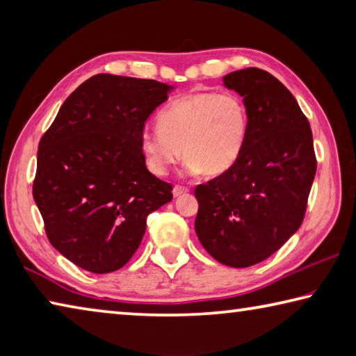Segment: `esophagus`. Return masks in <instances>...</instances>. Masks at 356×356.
<instances>
[{"mask_svg":"<svg viewBox=\"0 0 356 356\" xmlns=\"http://www.w3.org/2000/svg\"><path fill=\"white\" fill-rule=\"evenodd\" d=\"M190 190L186 188V186H182V185H176L172 188V195H174V197H179V196H182V195H186V193H188Z\"/></svg>","mask_w":356,"mask_h":356,"instance_id":"obj_1","label":"esophagus"}]
</instances>
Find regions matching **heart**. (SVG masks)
Masks as SVG:
<instances>
[{
	"label": "heart",
	"instance_id": "b5f03b06",
	"mask_svg": "<svg viewBox=\"0 0 356 356\" xmlns=\"http://www.w3.org/2000/svg\"><path fill=\"white\" fill-rule=\"evenodd\" d=\"M156 124L159 130H144L140 136L150 172L165 176L184 154L186 171L215 177L231 170L242 154L248 108L237 94L195 92L163 108Z\"/></svg>",
	"mask_w": 356,
	"mask_h": 356
}]
</instances>
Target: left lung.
<instances>
[{"label": "left lung", "mask_w": 356, "mask_h": 356, "mask_svg": "<svg viewBox=\"0 0 356 356\" xmlns=\"http://www.w3.org/2000/svg\"><path fill=\"white\" fill-rule=\"evenodd\" d=\"M222 81L243 97L248 135L231 170L195 188V229L213 259L245 268L298 231L317 161L308 119L278 78L248 67Z\"/></svg>", "instance_id": "8db88e82"}]
</instances>
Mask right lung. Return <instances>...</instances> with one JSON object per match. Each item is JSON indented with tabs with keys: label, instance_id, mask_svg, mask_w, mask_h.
I'll return each instance as SVG.
<instances>
[{
	"label": "right lung",
	"instance_id": "1",
	"mask_svg": "<svg viewBox=\"0 0 356 356\" xmlns=\"http://www.w3.org/2000/svg\"><path fill=\"white\" fill-rule=\"evenodd\" d=\"M172 86L99 74L72 92L38 150L33 196L50 243L92 273L130 261L147 215L172 200L140 150L147 118Z\"/></svg>",
	"mask_w": 356,
	"mask_h": 356
}]
</instances>
